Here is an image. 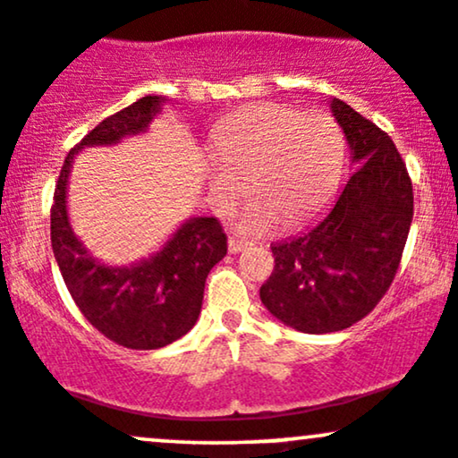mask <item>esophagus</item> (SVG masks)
<instances>
[{
    "label": "esophagus",
    "mask_w": 458,
    "mask_h": 458,
    "mask_svg": "<svg viewBox=\"0 0 458 458\" xmlns=\"http://www.w3.org/2000/svg\"><path fill=\"white\" fill-rule=\"evenodd\" d=\"M227 249H229V253L235 255V253H240V250L247 249V242H242V240H238V238H229Z\"/></svg>",
    "instance_id": "34e87169"
}]
</instances>
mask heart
<instances>
[{"instance_id": "heart-1", "label": "heart", "mask_w": 458, "mask_h": 458, "mask_svg": "<svg viewBox=\"0 0 458 458\" xmlns=\"http://www.w3.org/2000/svg\"><path fill=\"white\" fill-rule=\"evenodd\" d=\"M209 199L229 209L249 188L255 199L235 220L247 235L270 233L284 220L299 227L323 209L343 168L341 129L323 113L258 102L235 111L214 132Z\"/></svg>"}]
</instances>
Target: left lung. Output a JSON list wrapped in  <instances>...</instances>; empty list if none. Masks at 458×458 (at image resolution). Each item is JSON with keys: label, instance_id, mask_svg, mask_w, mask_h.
<instances>
[{"label": "left lung", "instance_id": "left-lung-1", "mask_svg": "<svg viewBox=\"0 0 458 458\" xmlns=\"http://www.w3.org/2000/svg\"><path fill=\"white\" fill-rule=\"evenodd\" d=\"M329 109L356 170L312 227L270 244L275 268L259 288L275 318L306 334L341 332L377 306L412 223V185L391 137L338 98Z\"/></svg>", "mask_w": 458, "mask_h": 458}]
</instances>
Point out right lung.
I'll list each match as a JSON object with an SVG mask.
<instances>
[{"instance_id": "add662e5", "label": "right lung", "mask_w": 458, "mask_h": 458, "mask_svg": "<svg viewBox=\"0 0 458 458\" xmlns=\"http://www.w3.org/2000/svg\"><path fill=\"white\" fill-rule=\"evenodd\" d=\"M165 105L164 96H144L106 117L65 157L52 205V250L65 286L87 321L113 343L129 349H159L194 327L203 306L205 279L227 255V238L216 218L191 216L159 250L126 267L93 258L73 233L67 185L78 152L117 146L148 131Z\"/></svg>"}]
</instances>
